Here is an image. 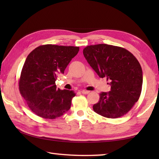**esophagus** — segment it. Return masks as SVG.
Instances as JSON below:
<instances>
[{"instance_id": "1", "label": "esophagus", "mask_w": 159, "mask_h": 159, "mask_svg": "<svg viewBox=\"0 0 159 159\" xmlns=\"http://www.w3.org/2000/svg\"><path fill=\"white\" fill-rule=\"evenodd\" d=\"M80 92H81L83 94H84V95H87V94H88V93H90V91H88V90H81L80 91Z\"/></svg>"}]
</instances>
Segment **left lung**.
Instances as JSON below:
<instances>
[{"label":"left lung","mask_w":159,"mask_h":159,"mask_svg":"<svg viewBox=\"0 0 159 159\" xmlns=\"http://www.w3.org/2000/svg\"><path fill=\"white\" fill-rule=\"evenodd\" d=\"M83 55L98 76L110 82L111 91L99 94L93 105L97 114L109 118L123 116L140 96L143 76L136 57L125 48L107 44L88 45Z\"/></svg>","instance_id":"left-lung-1"}]
</instances>
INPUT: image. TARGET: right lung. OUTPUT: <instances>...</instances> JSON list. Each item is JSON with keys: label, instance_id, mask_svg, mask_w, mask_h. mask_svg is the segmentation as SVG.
<instances>
[{"label": "right lung", "instance_id": "obj_1", "mask_svg": "<svg viewBox=\"0 0 159 159\" xmlns=\"http://www.w3.org/2000/svg\"><path fill=\"white\" fill-rule=\"evenodd\" d=\"M79 51V47L47 44L29 53L21 69L19 89L35 114L55 119L69 111L76 93L57 89L55 80Z\"/></svg>", "mask_w": 159, "mask_h": 159}]
</instances>
